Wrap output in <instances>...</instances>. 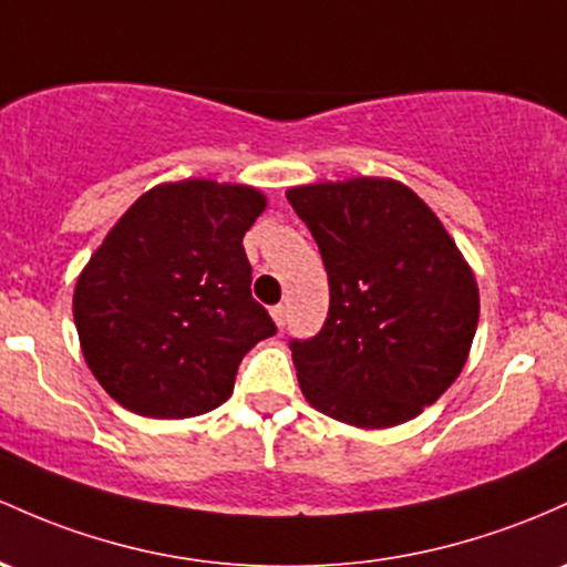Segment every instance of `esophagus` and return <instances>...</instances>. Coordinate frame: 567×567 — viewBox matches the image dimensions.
Returning <instances> with one entry per match:
<instances>
[{"label":"esophagus","instance_id":"34e87169","mask_svg":"<svg viewBox=\"0 0 567 567\" xmlns=\"http://www.w3.org/2000/svg\"><path fill=\"white\" fill-rule=\"evenodd\" d=\"M271 317H274V322H277V328H285V322H288V309H285V303L271 307Z\"/></svg>","mask_w":567,"mask_h":567}]
</instances>
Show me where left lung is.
<instances>
[{
	"mask_svg": "<svg viewBox=\"0 0 567 567\" xmlns=\"http://www.w3.org/2000/svg\"><path fill=\"white\" fill-rule=\"evenodd\" d=\"M328 271L322 331L293 339L303 395L354 427H393L463 371L478 322L471 266L433 209L384 177L288 190Z\"/></svg>",
	"mask_w": 567,
	"mask_h": 567,
	"instance_id": "8db88e82",
	"label": "left lung"
}]
</instances>
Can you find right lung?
Here are the masks:
<instances>
[{
  "label": "right lung",
  "instance_id": "add662e5",
  "mask_svg": "<svg viewBox=\"0 0 567 567\" xmlns=\"http://www.w3.org/2000/svg\"><path fill=\"white\" fill-rule=\"evenodd\" d=\"M264 209L250 185H155L91 255L74 326L91 374L123 409L155 420L213 412L241 358L277 333L250 293L241 245Z\"/></svg>",
  "mask_w": 567,
  "mask_h": 567
}]
</instances>
